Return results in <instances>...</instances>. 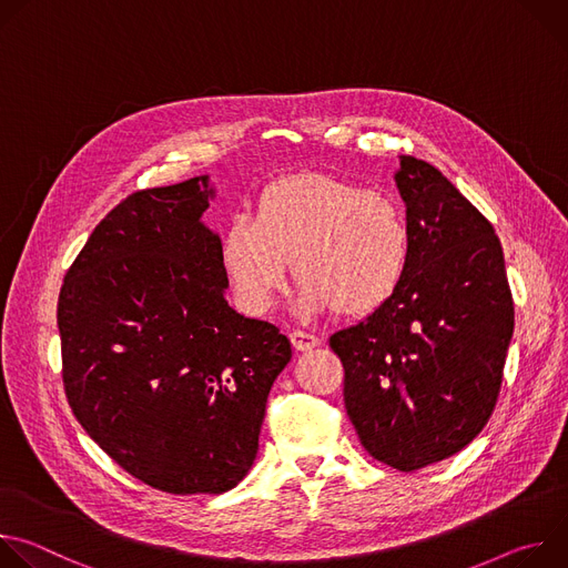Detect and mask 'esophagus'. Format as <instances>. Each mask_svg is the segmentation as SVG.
Listing matches in <instances>:
<instances>
[{"instance_id":"obj_1","label":"esophagus","mask_w":568,"mask_h":568,"mask_svg":"<svg viewBox=\"0 0 568 568\" xmlns=\"http://www.w3.org/2000/svg\"><path fill=\"white\" fill-rule=\"evenodd\" d=\"M290 342H292L294 351H298V353L312 351V348H316L321 344V339L316 335H310V333H303V331L290 333Z\"/></svg>"}]
</instances>
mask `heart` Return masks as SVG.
<instances>
[{
	"label": "heart",
	"mask_w": 568,
	"mask_h": 568,
	"mask_svg": "<svg viewBox=\"0 0 568 568\" xmlns=\"http://www.w3.org/2000/svg\"><path fill=\"white\" fill-rule=\"evenodd\" d=\"M409 242V224L388 195L301 173L265 186L252 222L235 217L224 229L220 263L252 312L274 305L292 261L303 312L364 318L402 285Z\"/></svg>",
	"instance_id": "1"
}]
</instances>
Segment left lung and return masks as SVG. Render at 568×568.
I'll use <instances>...</instances> for the list:
<instances>
[{
	"label": "left lung",
	"instance_id": "8db88e82",
	"mask_svg": "<svg viewBox=\"0 0 568 568\" xmlns=\"http://www.w3.org/2000/svg\"><path fill=\"white\" fill-rule=\"evenodd\" d=\"M409 263L393 298L331 337L364 449L414 471L454 456L490 420L515 305L501 242L432 164L399 154Z\"/></svg>",
	"mask_w": 568,
	"mask_h": 568
}]
</instances>
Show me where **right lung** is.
I'll return each instance as SVG.
<instances>
[{
  "mask_svg": "<svg viewBox=\"0 0 568 568\" xmlns=\"http://www.w3.org/2000/svg\"><path fill=\"white\" fill-rule=\"evenodd\" d=\"M209 175L136 191L92 231L58 298L69 407L128 474L171 495H222L258 452L285 335L224 296Z\"/></svg>",
  "mask_w": 568,
  "mask_h": 568,
  "instance_id": "1",
  "label": "right lung"
}]
</instances>
